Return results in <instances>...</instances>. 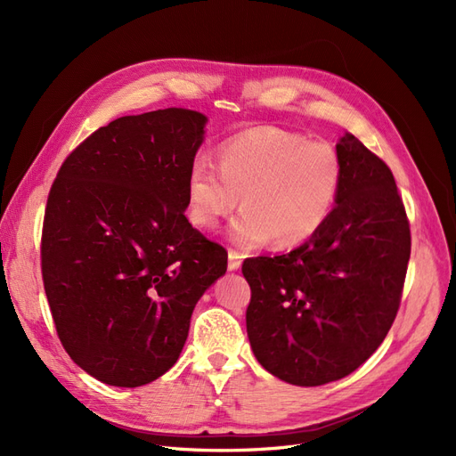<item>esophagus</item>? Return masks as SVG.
<instances>
[{"instance_id": "esophagus-1", "label": "esophagus", "mask_w": 456, "mask_h": 456, "mask_svg": "<svg viewBox=\"0 0 456 456\" xmlns=\"http://www.w3.org/2000/svg\"><path fill=\"white\" fill-rule=\"evenodd\" d=\"M241 260H243V255L236 249H230L228 251V270H238L241 266Z\"/></svg>"}]
</instances>
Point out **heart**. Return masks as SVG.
Wrapping results in <instances>:
<instances>
[{
  "mask_svg": "<svg viewBox=\"0 0 456 456\" xmlns=\"http://www.w3.org/2000/svg\"><path fill=\"white\" fill-rule=\"evenodd\" d=\"M344 183L340 151L325 141L280 127H255L232 136L209 158L191 163L188 215L200 228H215L240 203L243 213L232 238L258 247L273 238L293 247L320 232L333 213Z\"/></svg>",
  "mask_w": 456,
  "mask_h": 456,
  "instance_id": "1",
  "label": "heart"
}]
</instances>
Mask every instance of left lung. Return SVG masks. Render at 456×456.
<instances>
[{
    "label": "left lung",
    "instance_id": "8db88e82",
    "mask_svg": "<svg viewBox=\"0 0 456 456\" xmlns=\"http://www.w3.org/2000/svg\"><path fill=\"white\" fill-rule=\"evenodd\" d=\"M344 183L325 226L280 256L245 258L247 335L258 363L297 386L344 379L395 320L411 228L394 175L352 133L337 144Z\"/></svg>",
    "mask_w": 456,
    "mask_h": 456
}]
</instances>
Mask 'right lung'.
I'll list each match as a JSON object with an SVG mask.
<instances>
[{
    "instance_id": "1",
    "label": "right lung",
    "mask_w": 456,
    "mask_h": 456,
    "mask_svg": "<svg viewBox=\"0 0 456 456\" xmlns=\"http://www.w3.org/2000/svg\"><path fill=\"white\" fill-rule=\"evenodd\" d=\"M205 116L118 118L64 159L41 230V275L64 350L91 377L134 388L178 360L196 302L228 253L188 223Z\"/></svg>"
}]
</instances>
